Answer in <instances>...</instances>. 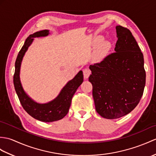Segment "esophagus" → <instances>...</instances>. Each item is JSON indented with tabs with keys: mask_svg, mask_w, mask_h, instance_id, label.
<instances>
[{
	"mask_svg": "<svg viewBox=\"0 0 156 156\" xmlns=\"http://www.w3.org/2000/svg\"><path fill=\"white\" fill-rule=\"evenodd\" d=\"M83 74H84V77L85 79L88 78V77L90 76V75L91 74V71L88 68H84V70H83Z\"/></svg>",
	"mask_w": 156,
	"mask_h": 156,
	"instance_id": "34e87169",
	"label": "esophagus"
}]
</instances>
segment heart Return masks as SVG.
<instances>
[{
	"label": "heart",
	"instance_id": "b5f03b06",
	"mask_svg": "<svg viewBox=\"0 0 156 156\" xmlns=\"http://www.w3.org/2000/svg\"><path fill=\"white\" fill-rule=\"evenodd\" d=\"M109 48H110L109 44L107 42L104 43V44L102 46H101V48H100V55L101 56L104 55V54L107 52Z\"/></svg>",
	"mask_w": 156,
	"mask_h": 156
}]
</instances>
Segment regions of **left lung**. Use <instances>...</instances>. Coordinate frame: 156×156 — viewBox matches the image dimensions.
<instances>
[{
	"label": "left lung",
	"mask_w": 156,
	"mask_h": 156,
	"mask_svg": "<svg viewBox=\"0 0 156 156\" xmlns=\"http://www.w3.org/2000/svg\"><path fill=\"white\" fill-rule=\"evenodd\" d=\"M115 52L90 65L96 112L106 119L129 114L139 104L146 84L144 55L129 29L117 26Z\"/></svg>",
	"instance_id": "left-lung-1"
}]
</instances>
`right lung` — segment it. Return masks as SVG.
<instances>
[{"label": "right lung", "instance_id": "obj_1", "mask_svg": "<svg viewBox=\"0 0 156 156\" xmlns=\"http://www.w3.org/2000/svg\"><path fill=\"white\" fill-rule=\"evenodd\" d=\"M49 34V30H43L30 34L26 39L23 46L18 54L15 62V70L13 76V82L17 96L24 110L32 118L41 122H52L59 120L66 115L70 107L72 99L78 87L83 82L82 71H80L73 80L68 82L62 90L56 99L47 104H41L34 102L29 98L22 87L20 81V68L22 60L28 47L31 44L34 38L45 37Z\"/></svg>", "mask_w": 156, "mask_h": 156}]
</instances>
